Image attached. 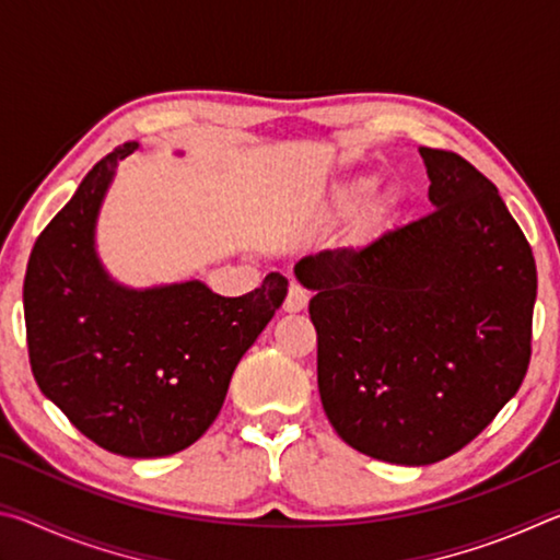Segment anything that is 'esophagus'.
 <instances>
[{
    "label": "esophagus",
    "mask_w": 560,
    "mask_h": 560,
    "mask_svg": "<svg viewBox=\"0 0 560 560\" xmlns=\"http://www.w3.org/2000/svg\"><path fill=\"white\" fill-rule=\"evenodd\" d=\"M308 306V291L299 287V283H291L289 289V296L283 301V311H289V314H299Z\"/></svg>",
    "instance_id": "34e87169"
}]
</instances>
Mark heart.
Listing matches in <instances>:
<instances>
[{
  "label": "heart",
  "mask_w": 560,
  "mask_h": 560,
  "mask_svg": "<svg viewBox=\"0 0 560 560\" xmlns=\"http://www.w3.org/2000/svg\"><path fill=\"white\" fill-rule=\"evenodd\" d=\"M375 187H377V179L371 175H358V177L346 179V183L340 185L334 195V214L336 217L353 214L360 205L371 199ZM390 214H393V197H387V195L375 197V200L368 203L365 212H363V232L365 234L375 232L377 226H381Z\"/></svg>",
  "instance_id": "b5f03b06"
}]
</instances>
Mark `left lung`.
I'll return each instance as SVG.
<instances>
[{
	"instance_id": "8db88e82",
	"label": "left lung",
	"mask_w": 560,
	"mask_h": 560,
	"mask_svg": "<svg viewBox=\"0 0 560 560\" xmlns=\"http://www.w3.org/2000/svg\"><path fill=\"white\" fill-rule=\"evenodd\" d=\"M434 210L363 249L303 257L318 393L338 438L424 467L477 438L524 383L536 261L491 179L420 148Z\"/></svg>"
}]
</instances>
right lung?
Masks as SVG:
<instances>
[{"mask_svg": "<svg viewBox=\"0 0 560 560\" xmlns=\"http://www.w3.org/2000/svg\"><path fill=\"white\" fill-rule=\"evenodd\" d=\"M126 143L98 160L36 240L24 277L30 363L42 393L91 442L132 459L189 447L220 415L232 373L287 299L289 281L226 299L202 281L126 289L93 234Z\"/></svg>", "mask_w": 560, "mask_h": 560, "instance_id": "add662e5", "label": "right lung"}]
</instances>
